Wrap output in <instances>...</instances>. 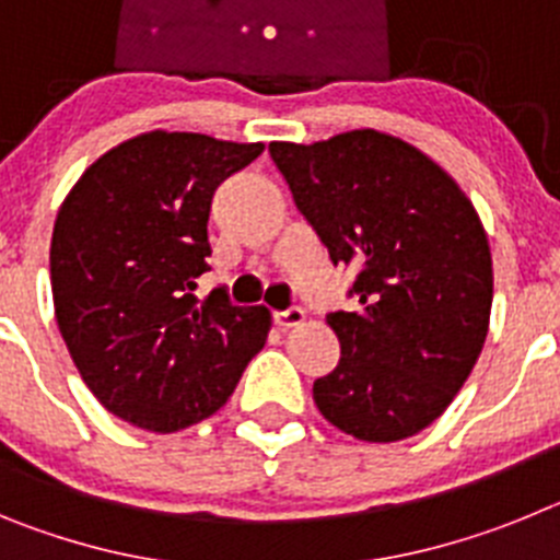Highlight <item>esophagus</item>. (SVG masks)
Segmentation results:
<instances>
[{"label":"esophagus","instance_id":"1","mask_svg":"<svg viewBox=\"0 0 560 560\" xmlns=\"http://www.w3.org/2000/svg\"><path fill=\"white\" fill-rule=\"evenodd\" d=\"M305 311L303 308H285V311H275V325L277 328H296V325H303Z\"/></svg>","mask_w":560,"mask_h":560}]
</instances>
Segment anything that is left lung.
<instances>
[{
	"instance_id": "obj_1",
	"label": "left lung",
	"mask_w": 560,
	"mask_h": 560,
	"mask_svg": "<svg viewBox=\"0 0 560 560\" xmlns=\"http://www.w3.org/2000/svg\"><path fill=\"white\" fill-rule=\"evenodd\" d=\"M269 153L334 266L359 269L355 311L328 314L341 355L314 381L316 407L368 443L412 438L446 412L488 336L493 266L477 210L427 153L373 128Z\"/></svg>"
}]
</instances>
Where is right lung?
<instances>
[{
  "mask_svg": "<svg viewBox=\"0 0 560 560\" xmlns=\"http://www.w3.org/2000/svg\"><path fill=\"white\" fill-rule=\"evenodd\" d=\"M264 142L151 131L103 153L58 210L49 280L58 330L83 384L112 415L171 434L219 412L271 314L196 300L212 192Z\"/></svg>",
  "mask_w": 560,
  "mask_h": 560,
  "instance_id": "add662e5",
  "label": "right lung"
}]
</instances>
